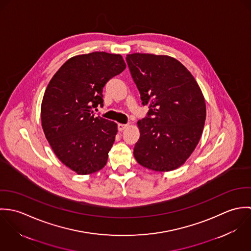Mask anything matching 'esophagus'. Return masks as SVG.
<instances>
[{"mask_svg":"<svg viewBox=\"0 0 251 251\" xmlns=\"http://www.w3.org/2000/svg\"><path fill=\"white\" fill-rule=\"evenodd\" d=\"M127 126H128V125L119 124V125H118V129H119V131H123V130H125V129H126Z\"/></svg>","mask_w":251,"mask_h":251,"instance_id":"esophagus-1","label":"esophagus"}]
</instances>
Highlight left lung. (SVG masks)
<instances>
[{
	"mask_svg": "<svg viewBox=\"0 0 251 251\" xmlns=\"http://www.w3.org/2000/svg\"><path fill=\"white\" fill-rule=\"evenodd\" d=\"M126 62L148 117L137 122L133 154L145 168L168 172L181 166L202 136L206 103L190 72L173 57L133 53Z\"/></svg>",
	"mask_w": 251,
	"mask_h": 251,
	"instance_id": "obj_1",
	"label": "left lung"
}]
</instances>
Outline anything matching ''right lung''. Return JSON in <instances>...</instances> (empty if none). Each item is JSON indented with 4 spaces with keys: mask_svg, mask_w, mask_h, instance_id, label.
Listing matches in <instances>:
<instances>
[{
    "mask_svg": "<svg viewBox=\"0 0 251 251\" xmlns=\"http://www.w3.org/2000/svg\"><path fill=\"white\" fill-rule=\"evenodd\" d=\"M120 54L93 52L69 59L50 80L41 102V126L57 157L78 175L102 169L118 126L94 109L103 106L106 82L126 69Z\"/></svg>",
    "mask_w": 251,
    "mask_h": 251,
    "instance_id": "right-lung-1",
    "label": "right lung"
}]
</instances>
